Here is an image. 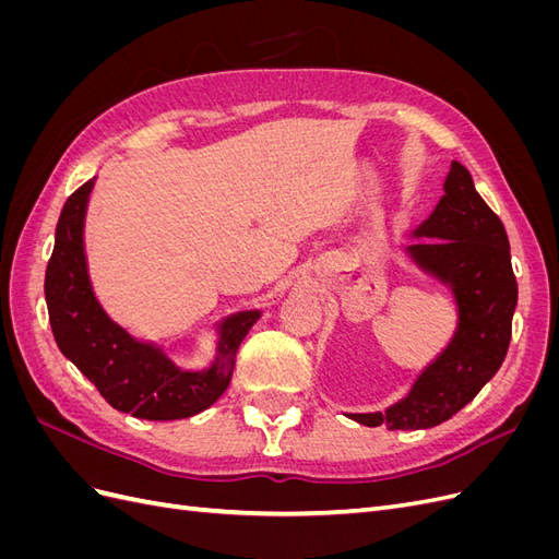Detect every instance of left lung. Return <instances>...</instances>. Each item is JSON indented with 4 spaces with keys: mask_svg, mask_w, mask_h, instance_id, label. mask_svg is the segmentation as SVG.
I'll use <instances>...</instances> for the list:
<instances>
[{
    "mask_svg": "<svg viewBox=\"0 0 559 559\" xmlns=\"http://www.w3.org/2000/svg\"><path fill=\"white\" fill-rule=\"evenodd\" d=\"M415 235L425 238L411 247L415 261L454 289L460 331L401 403L386 413L347 415L364 427L415 431L448 421L492 380L511 345L518 282L509 235L464 165L452 163L445 195Z\"/></svg>",
    "mask_w": 559,
    "mask_h": 559,
    "instance_id": "left-lung-1",
    "label": "left lung"
}]
</instances>
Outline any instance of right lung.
Returning a JSON list of instances; mask_svg holds the SVG:
<instances>
[{"label": "right lung", "instance_id": "1", "mask_svg": "<svg viewBox=\"0 0 559 559\" xmlns=\"http://www.w3.org/2000/svg\"><path fill=\"white\" fill-rule=\"evenodd\" d=\"M91 189L93 181H86L67 198L46 265L44 292L56 343L111 408L160 421L198 415L226 392L235 354L259 312L224 321L218 354L205 373H186L156 347L134 341L103 312L91 289L83 257V214Z\"/></svg>", "mask_w": 559, "mask_h": 559}]
</instances>
